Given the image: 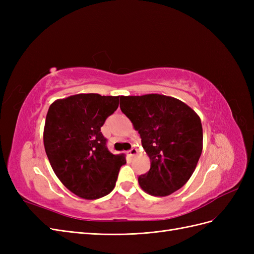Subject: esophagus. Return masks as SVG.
I'll return each mask as SVG.
<instances>
[{"label":"esophagus","mask_w":254,"mask_h":254,"mask_svg":"<svg viewBox=\"0 0 254 254\" xmlns=\"http://www.w3.org/2000/svg\"><path fill=\"white\" fill-rule=\"evenodd\" d=\"M137 153V150H136V148H131L130 149L129 151H128V156L129 157H133V156H135Z\"/></svg>","instance_id":"1"}]
</instances>
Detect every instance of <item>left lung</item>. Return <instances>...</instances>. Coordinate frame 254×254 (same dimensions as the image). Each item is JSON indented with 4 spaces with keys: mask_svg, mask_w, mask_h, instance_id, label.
I'll return each mask as SVG.
<instances>
[{
    "mask_svg": "<svg viewBox=\"0 0 254 254\" xmlns=\"http://www.w3.org/2000/svg\"><path fill=\"white\" fill-rule=\"evenodd\" d=\"M121 110L131 121L150 159L137 180L151 196L164 197L186 184L202 151L200 118L187 104L161 94L121 96Z\"/></svg>",
    "mask_w": 254,
    "mask_h": 254,
    "instance_id": "obj_1",
    "label": "left lung"
}]
</instances>
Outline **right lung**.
<instances>
[{"label": "right lung", "mask_w": 254, "mask_h": 254, "mask_svg": "<svg viewBox=\"0 0 254 254\" xmlns=\"http://www.w3.org/2000/svg\"><path fill=\"white\" fill-rule=\"evenodd\" d=\"M120 96L95 93L57 99L49 108L43 130L44 148L54 173L72 193L88 200L114 189L124 155H113L101 131L119 107Z\"/></svg>", "instance_id": "add662e5"}]
</instances>
